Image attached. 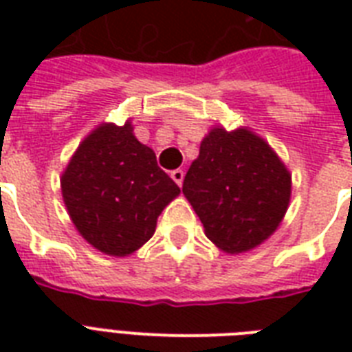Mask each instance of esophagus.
<instances>
[{
	"label": "esophagus",
	"mask_w": 352,
	"mask_h": 352,
	"mask_svg": "<svg viewBox=\"0 0 352 352\" xmlns=\"http://www.w3.org/2000/svg\"><path fill=\"white\" fill-rule=\"evenodd\" d=\"M171 179H173V181H175L177 184H179V186H181L182 181H184V171H182V170H173V171H171Z\"/></svg>",
	"instance_id": "esophagus-1"
}]
</instances>
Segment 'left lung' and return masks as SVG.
<instances>
[{
  "mask_svg": "<svg viewBox=\"0 0 352 352\" xmlns=\"http://www.w3.org/2000/svg\"><path fill=\"white\" fill-rule=\"evenodd\" d=\"M182 193L206 237L225 252H246L279 226L290 201V175L263 138L215 127L201 142Z\"/></svg>",
  "mask_w": 352,
  "mask_h": 352,
  "instance_id": "1",
  "label": "left lung"
}]
</instances>
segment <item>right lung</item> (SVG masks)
Segmentation results:
<instances>
[{
	"label": "right lung",
	"mask_w": 352,
	"mask_h": 352,
	"mask_svg": "<svg viewBox=\"0 0 352 352\" xmlns=\"http://www.w3.org/2000/svg\"><path fill=\"white\" fill-rule=\"evenodd\" d=\"M62 193L85 241L111 256H127L151 239L157 217L181 188L127 122L100 126L80 144L62 175Z\"/></svg>",
	"instance_id": "right-lung-1"
}]
</instances>
